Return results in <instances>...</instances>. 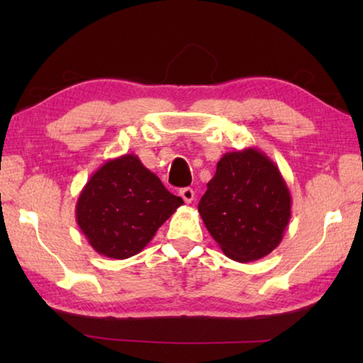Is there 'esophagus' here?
Listing matches in <instances>:
<instances>
[{
	"mask_svg": "<svg viewBox=\"0 0 363 363\" xmlns=\"http://www.w3.org/2000/svg\"><path fill=\"white\" fill-rule=\"evenodd\" d=\"M179 194H181V196L184 199V201H186V203H192L194 199H195V192H194V189H190V187L181 189V190H179Z\"/></svg>",
	"mask_w": 363,
	"mask_h": 363,
	"instance_id": "esophagus-1",
	"label": "esophagus"
}]
</instances>
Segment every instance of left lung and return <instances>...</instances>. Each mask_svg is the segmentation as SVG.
Listing matches in <instances>:
<instances>
[{
	"label": "left lung",
	"instance_id": "1",
	"mask_svg": "<svg viewBox=\"0 0 363 363\" xmlns=\"http://www.w3.org/2000/svg\"><path fill=\"white\" fill-rule=\"evenodd\" d=\"M208 232L237 262L261 259L279 247L291 218V195L266 153H224L199 203Z\"/></svg>",
	"mask_w": 363,
	"mask_h": 363
}]
</instances>
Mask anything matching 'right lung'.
Listing matches in <instances>:
<instances>
[{
  "mask_svg": "<svg viewBox=\"0 0 363 363\" xmlns=\"http://www.w3.org/2000/svg\"><path fill=\"white\" fill-rule=\"evenodd\" d=\"M184 205L138 155L107 160L79 192L78 227L96 253L126 259L143 251L158 227Z\"/></svg>",
  "mask_w": 363,
  "mask_h": 363,
  "instance_id": "right-lung-1",
  "label": "right lung"
}]
</instances>
